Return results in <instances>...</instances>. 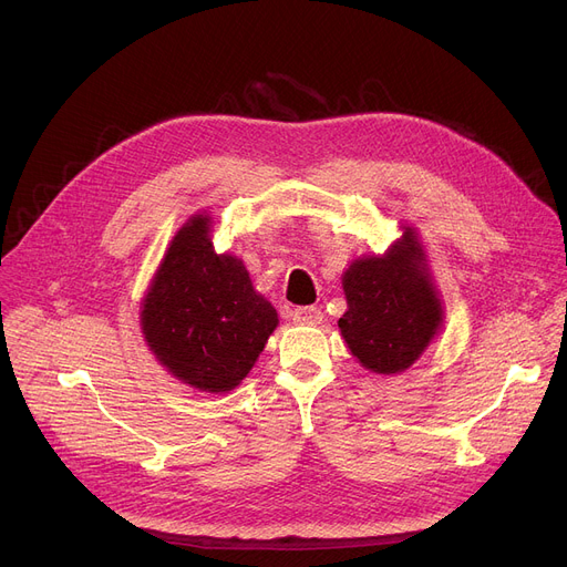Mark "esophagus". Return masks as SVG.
<instances>
[{"mask_svg": "<svg viewBox=\"0 0 567 567\" xmlns=\"http://www.w3.org/2000/svg\"><path fill=\"white\" fill-rule=\"evenodd\" d=\"M291 317H293V321H299V323H321V319H323L321 310H319V308H312V306H308V308H296V310L291 312Z\"/></svg>", "mask_w": 567, "mask_h": 567, "instance_id": "34e87169", "label": "esophagus"}]
</instances>
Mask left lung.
Wrapping results in <instances>:
<instances>
[{"mask_svg": "<svg viewBox=\"0 0 567 567\" xmlns=\"http://www.w3.org/2000/svg\"><path fill=\"white\" fill-rule=\"evenodd\" d=\"M347 312L338 329L355 361L374 374L406 372L443 329V301L419 231L402 236L383 255H363L342 274Z\"/></svg>", "mask_w": 567, "mask_h": 567, "instance_id": "obj_1", "label": "left lung"}]
</instances>
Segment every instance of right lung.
<instances>
[{
	"label": "right lung",
	"mask_w": 567,
	"mask_h": 567,
	"mask_svg": "<svg viewBox=\"0 0 567 567\" xmlns=\"http://www.w3.org/2000/svg\"><path fill=\"white\" fill-rule=\"evenodd\" d=\"M212 234L206 212L178 227L140 303V326L174 379L223 395L248 377L280 319L246 264L216 252Z\"/></svg>",
	"instance_id": "right-lung-1"
}]
</instances>
